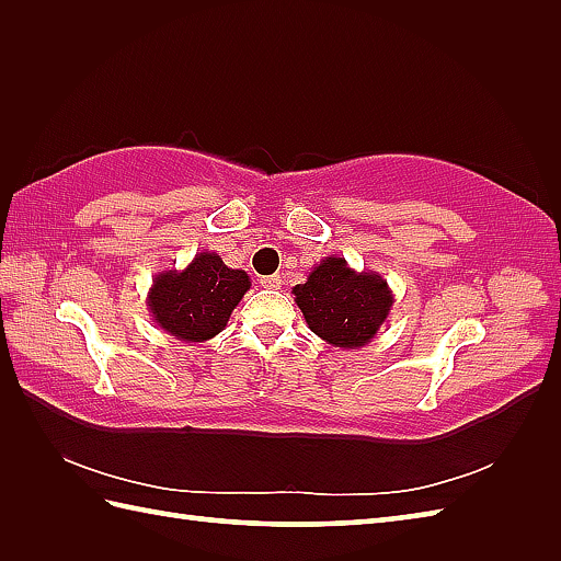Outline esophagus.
<instances>
[{
  "label": "esophagus",
  "mask_w": 561,
  "mask_h": 561,
  "mask_svg": "<svg viewBox=\"0 0 561 561\" xmlns=\"http://www.w3.org/2000/svg\"><path fill=\"white\" fill-rule=\"evenodd\" d=\"M260 284L265 289H279L282 287V277H279V274H270V277H262Z\"/></svg>",
  "instance_id": "1"
}]
</instances>
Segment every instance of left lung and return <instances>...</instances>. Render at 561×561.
Instances as JSON below:
<instances>
[{"label":"left lung","mask_w":561,"mask_h":561,"mask_svg":"<svg viewBox=\"0 0 561 561\" xmlns=\"http://www.w3.org/2000/svg\"><path fill=\"white\" fill-rule=\"evenodd\" d=\"M291 294L308 328L342 350L366 347L396 304L388 282L378 272H356L340 255L320 260Z\"/></svg>","instance_id":"obj_1"}]
</instances>
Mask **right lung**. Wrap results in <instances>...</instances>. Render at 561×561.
Returning a JSON list of instances; mask_svg holds the SVG:
<instances>
[{
	"label": "right lung",
	"mask_w": 561,
	"mask_h": 561,
	"mask_svg": "<svg viewBox=\"0 0 561 561\" xmlns=\"http://www.w3.org/2000/svg\"><path fill=\"white\" fill-rule=\"evenodd\" d=\"M250 289L245 270L226 267L217 253H197L183 270H163L147 294L151 320L181 342H207L229 323Z\"/></svg>",
	"instance_id": "obj_1"
}]
</instances>
